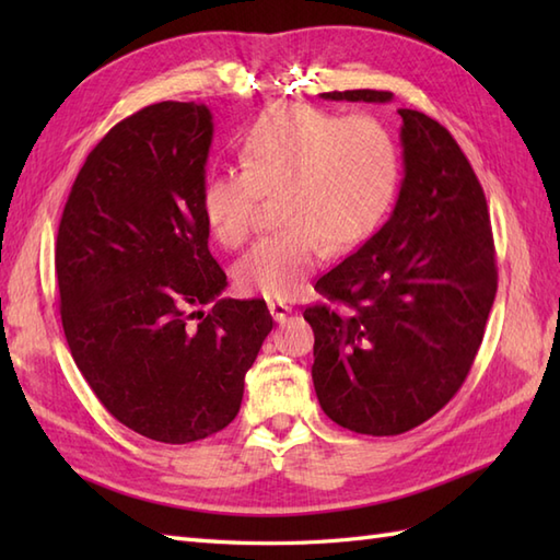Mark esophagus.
<instances>
[{
  "label": "esophagus",
  "instance_id": "esophagus-1",
  "mask_svg": "<svg viewBox=\"0 0 560 560\" xmlns=\"http://www.w3.org/2000/svg\"><path fill=\"white\" fill-rule=\"evenodd\" d=\"M269 313H271L273 319H277V323H283V319H287V315L291 313V305L279 303V301H271L269 303Z\"/></svg>",
  "mask_w": 560,
  "mask_h": 560
}]
</instances>
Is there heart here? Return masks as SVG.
<instances>
[{"label":"heart","mask_w":560,"mask_h":560,"mask_svg":"<svg viewBox=\"0 0 560 560\" xmlns=\"http://www.w3.org/2000/svg\"><path fill=\"white\" fill-rule=\"evenodd\" d=\"M237 159L243 171L211 173L201 185V217L213 241L237 249L261 197H277L283 231L261 237L235 265L237 287L269 301L299 295L327 249L363 243L399 185V153L383 125L303 103L269 108L247 129Z\"/></svg>","instance_id":"1"}]
</instances>
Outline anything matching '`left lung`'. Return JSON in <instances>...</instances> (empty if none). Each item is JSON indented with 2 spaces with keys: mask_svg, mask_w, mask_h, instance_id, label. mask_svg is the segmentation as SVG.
I'll return each mask as SVG.
<instances>
[{
  "mask_svg": "<svg viewBox=\"0 0 560 560\" xmlns=\"http://www.w3.org/2000/svg\"><path fill=\"white\" fill-rule=\"evenodd\" d=\"M325 101L389 103V91H329ZM404 180L387 223L317 281L331 305L305 307L313 383L331 421L399 435L457 395L481 347L498 289L483 189L459 144L401 108Z\"/></svg>",
  "mask_w": 560,
  "mask_h": 560,
  "instance_id": "1",
  "label": "left lung"
}]
</instances>
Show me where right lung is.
I'll return each instance as SVG.
<instances>
[{
    "label": "right lung",
    "instance_id": "add662e5",
    "mask_svg": "<svg viewBox=\"0 0 560 560\" xmlns=\"http://www.w3.org/2000/svg\"><path fill=\"white\" fill-rule=\"evenodd\" d=\"M211 137L201 103L125 117L89 153L57 233L71 359L117 421L171 445L235 419L273 327L265 301L219 299L225 273L199 205Z\"/></svg>",
    "mask_w": 560,
    "mask_h": 560
}]
</instances>
